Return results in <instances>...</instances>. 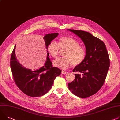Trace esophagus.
I'll return each instance as SVG.
<instances>
[{
	"label": "esophagus",
	"instance_id": "esophagus-1",
	"mask_svg": "<svg viewBox=\"0 0 120 120\" xmlns=\"http://www.w3.org/2000/svg\"><path fill=\"white\" fill-rule=\"evenodd\" d=\"M68 72H66V71H63V70H62V73L63 74H67Z\"/></svg>",
	"mask_w": 120,
	"mask_h": 120
}]
</instances>
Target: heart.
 I'll use <instances>...</instances> for the list:
<instances>
[{
    "label": "heart",
    "mask_w": 120,
    "mask_h": 120,
    "mask_svg": "<svg viewBox=\"0 0 120 120\" xmlns=\"http://www.w3.org/2000/svg\"><path fill=\"white\" fill-rule=\"evenodd\" d=\"M66 50L64 53V57L58 58L53 62L54 66L65 69L73 64L78 66L84 61L86 51L85 48L80 45L79 42L69 36H63L59 38L58 43L54 41H51L47 46L50 56L52 58H56L60 49Z\"/></svg>",
    "instance_id": "obj_1"
}]
</instances>
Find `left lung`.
<instances>
[{"mask_svg":"<svg viewBox=\"0 0 120 120\" xmlns=\"http://www.w3.org/2000/svg\"><path fill=\"white\" fill-rule=\"evenodd\" d=\"M68 30L79 37L86 49L84 61L73 70L78 74H75V79L68 83V88L78 97H89L96 93L102 86L110 67L109 56L105 45L100 39L86 31Z\"/></svg>","mask_w":120,"mask_h":120,"instance_id":"1","label":"left lung"}]
</instances>
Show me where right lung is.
<instances>
[{
    "instance_id": "obj_1",
    "label": "right lung",
    "mask_w": 120,
    "mask_h": 120,
    "mask_svg": "<svg viewBox=\"0 0 120 120\" xmlns=\"http://www.w3.org/2000/svg\"><path fill=\"white\" fill-rule=\"evenodd\" d=\"M58 35V33L49 34L43 37L47 50L49 43ZM15 46L10 58V68L14 80L18 88L27 95L37 97L44 95L52 88L54 79L61 73V70L53 67L48 57V51L45 66L38 69L31 70L25 68L17 60Z\"/></svg>"
}]
</instances>
